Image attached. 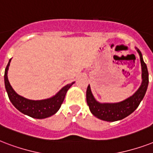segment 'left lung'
Masks as SVG:
<instances>
[{
  "label": "left lung",
  "instance_id": "left-lung-1",
  "mask_svg": "<svg viewBox=\"0 0 153 153\" xmlns=\"http://www.w3.org/2000/svg\"><path fill=\"white\" fill-rule=\"evenodd\" d=\"M140 58L142 67V84L139 89L129 98L124 101L114 104H100L94 99L90 86L86 91V100L91 112L97 118L105 121H117L125 118L134 112L139 106L140 103L144 98L149 85V72L146 64L144 63L140 51L137 48Z\"/></svg>",
  "mask_w": 153,
  "mask_h": 153
}]
</instances>
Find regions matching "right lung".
<instances>
[{
    "label": "right lung",
    "instance_id": "right-lung-1",
    "mask_svg": "<svg viewBox=\"0 0 153 153\" xmlns=\"http://www.w3.org/2000/svg\"><path fill=\"white\" fill-rule=\"evenodd\" d=\"M10 60H9L4 71V85L12 104L20 112L36 119H44L55 114L62 105L67 91L74 84V82L65 85V87L62 88V89L59 91V93H56L52 98L41 100H28L18 95L13 89V88L9 84L7 73Z\"/></svg>",
    "mask_w": 153,
    "mask_h": 153
}]
</instances>
